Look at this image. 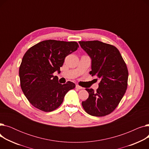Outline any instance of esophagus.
Instances as JSON below:
<instances>
[{
	"mask_svg": "<svg viewBox=\"0 0 149 149\" xmlns=\"http://www.w3.org/2000/svg\"><path fill=\"white\" fill-rule=\"evenodd\" d=\"M75 88H76V89H79V90H80V89H83V88H82V87L80 86H79V85H76V86H75Z\"/></svg>",
	"mask_w": 149,
	"mask_h": 149,
	"instance_id": "1",
	"label": "esophagus"
}]
</instances>
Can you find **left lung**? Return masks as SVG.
Returning <instances> with one entry per match:
<instances>
[{
    "label": "left lung",
    "instance_id": "obj_1",
    "mask_svg": "<svg viewBox=\"0 0 149 149\" xmlns=\"http://www.w3.org/2000/svg\"><path fill=\"white\" fill-rule=\"evenodd\" d=\"M81 48L91 59L92 77L100 80L98 88L86 89L88 98L82 106L88 114L103 116L112 112L118 105L127 87L128 70L115 46L98 40L80 41Z\"/></svg>",
    "mask_w": 149,
    "mask_h": 149
}]
</instances>
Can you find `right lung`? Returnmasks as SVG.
Masks as SVG:
<instances>
[{"mask_svg":"<svg viewBox=\"0 0 149 149\" xmlns=\"http://www.w3.org/2000/svg\"><path fill=\"white\" fill-rule=\"evenodd\" d=\"M76 42L48 40L30 48L19 68L20 86L29 103L44 112H51L63 103L66 93L75 87L70 81L61 84L56 71L60 72L65 57L75 51Z\"/></svg>","mask_w":149,"mask_h":149,"instance_id":"obj_1","label":"right lung"}]
</instances>
